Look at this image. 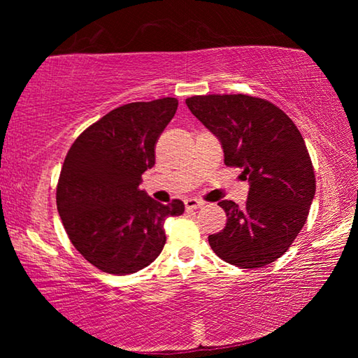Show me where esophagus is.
Masks as SVG:
<instances>
[{
    "label": "esophagus",
    "instance_id": "obj_1",
    "mask_svg": "<svg viewBox=\"0 0 358 358\" xmlns=\"http://www.w3.org/2000/svg\"><path fill=\"white\" fill-rule=\"evenodd\" d=\"M203 205H205V202L199 201V199H194V197H191V199H186V201H185V207H186V210H196V208H201V207H203Z\"/></svg>",
    "mask_w": 358,
    "mask_h": 358
}]
</instances>
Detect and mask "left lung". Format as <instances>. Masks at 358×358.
I'll return each instance as SVG.
<instances>
[{"label":"left lung","mask_w":358,"mask_h":358,"mask_svg":"<svg viewBox=\"0 0 358 358\" xmlns=\"http://www.w3.org/2000/svg\"><path fill=\"white\" fill-rule=\"evenodd\" d=\"M186 106L220 138L226 166L240 167L250 181L243 207L217 203L227 222L208 237L211 250L240 268L275 262L305 226L316 192L300 131L280 107L248 94L192 96Z\"/></svg>","instance_id":"8db88e82"}]
</instances>
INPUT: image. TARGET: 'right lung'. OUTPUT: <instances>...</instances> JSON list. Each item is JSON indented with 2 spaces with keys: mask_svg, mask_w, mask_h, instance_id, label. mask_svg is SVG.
Returning <instances> with one entry per match:
<instances>
[{
  "mask_svg": "<svg viewBox=\"0 0 358 358\" xmlns=\"http://www.w3.org/2000/svg\"><path fill=\"white\" fill-rule=\"evenodd\" d=\"M178 101L131 102L104 115L72 143L59 173L57 208L76 250L104 273L131 275L166 245L164 221L185 203H159L138 189Z\"/></svg>",
  "mask_w": 358,
  "mask_h": 358,
  "instance_id": "right-lung-1",
  "label": "right lung"
}]
</instances>
